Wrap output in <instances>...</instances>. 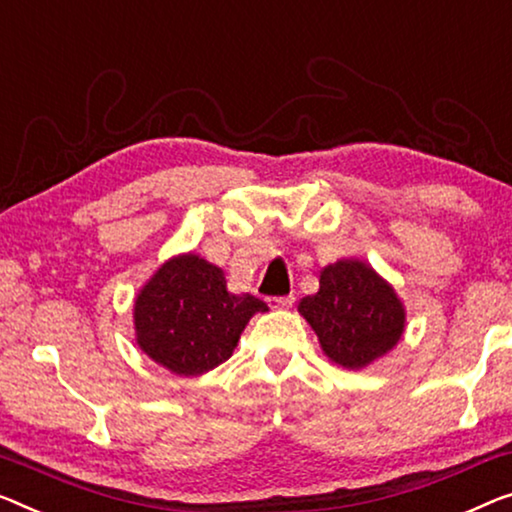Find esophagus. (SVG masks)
Segmentation results:
<instances>
[{
	"mask_svg": "<svg viewBox=\"0 0 512 512\" xmlns=\"http://www.w3.org/2000/svg\"><path fill=\"white\" fill-rule=\"evenodd\" d=\"M269 305L271 308H289V305L294 303V294H287V296H269Z\"/></svg>",
	"mask_w": 512,
	"mask_h": 512,
	"instance_id": "esophagus-1",
	"label": "esophagus"
}]
</instances>
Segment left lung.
Here are the masks:
<instances>
[{
  "label": "left lung",
  "instance_id": "left-lung-1",
  "mask_svg": "<svg viewBox=\"0 0 512 512\" xmlns=\"http://www.w3.org/2000/svg\"><path fill=\"white\" fill-rule=\"evenodd\" d=\"M305 322L333 363L361 370L398 345L404 305L375 269L358 259H340L319 273V292L299 303Z\"/></svg>",
  "mask_w": 512,
  "mask_h": 512
}]
</instances>
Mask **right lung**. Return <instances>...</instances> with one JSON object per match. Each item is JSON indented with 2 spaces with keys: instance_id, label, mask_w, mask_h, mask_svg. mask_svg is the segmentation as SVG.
<instances>
[{
  "instance_id": "1",
  "label": "right lung",
  "mask_w": 512,
  "mask_h": 512,
  "mask_svg": "<svg viewBox=\"0 0 512 512\" xmlns=\"http://www.w3.org/2000/svg\"><path fill=\"white\" fill-rule=\"evenodd\" d=\"M264 301L227 292L225 273L200 255L167 259L135 299L137 345L174 375H204L232 356Z\"/></svg>"
}]
</instances>
